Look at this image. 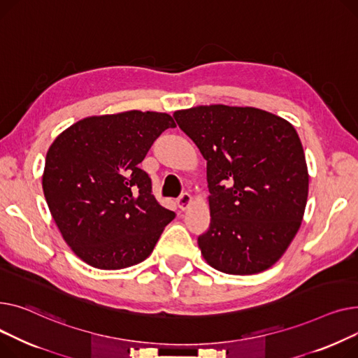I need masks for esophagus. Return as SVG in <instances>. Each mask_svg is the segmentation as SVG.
Segmentation results:
<instances>
[{
  "mask_svg": "<svg viewBox=\"0 0 358 358\" xmlns=\"http://www.w3.org/2000/svg\"><path fill=\"white\" fill-rule=\"evenodd\" d=\"M192 203V196L189 194H182L180 198L178 199V206L182 209V211H186V209L191 206Z\"/></svg>",
  "mask_w": 358,
  "mask_h": 358,
  "instance_id": "1",
  "label": "esophagus"
}]
</instances>
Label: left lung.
<instances>
[{"instance_id":"1","label":"left lung","mask_w":358,"mask_h":358,"mask_svg":"<svg viewBox=\"0 0 358 358\" xmlns=\"http://www.w3.org/2000/svg\"><path fill=\"white\" fill-rule=\"evenodd\" d=\"M173 117L206 160L211 224L205 262L227 275H257L285 255L301 228L309 175L285 118L255 107L199 105Z\"/></svg>"}]
</instances>
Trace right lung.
<instances>
[{
	"instance_id": "1",
	"label": "right lung",
	"mask_w": 358,
	"mask_h": 358,
	"mask_svg": "<svg viewBox=\"0 0 358 358\" xmlns=\"http://www.w3.org/2000/svg\"><path fill=\"white\" fill-rule=\"evenodd\" d=\"M173 127L169 114L133 110L79 120L50 144L45 198L63 240L87 264L120 270L144 262L175 218L138 167Z\"/></svg>"
}]
</instances>
